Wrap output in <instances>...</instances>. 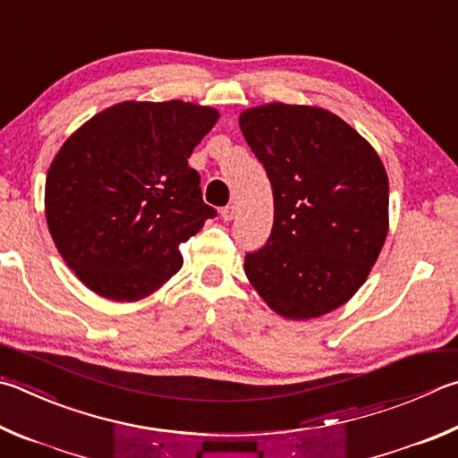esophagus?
Masks as SVG:
<instances>
[{"label": "esophagus", "mask_w": 458, "mask_h": 458, "mask_svg": "<svg viewBox=\"0 0 458 458\" xmlns=\"http://www.w3.org/2000/svg\"><path fill=\"white\" fill-rule=\"evenodd\" d=\"M234 216H236V206H226V208H222V218L226 220V222H230V220H234Z\"/></svg>", "instance_id": "obj_1"}]
</instances>
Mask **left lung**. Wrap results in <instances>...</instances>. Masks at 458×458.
<instances>
[{"label":"left lung","instance_id":"left-lung-1","mask_svg":"<svg viewBox=\"0 0 458 458\" xmlns=\"http://www.w3.org/2000/svg\"><path fill=\"white\" fill-rule=\"evenodd\" d=\"M268 174L274 226L244 270L270 309L310 320L351 301L388 234V176L359 131L324 107L272 102L240 114Z\"/></svg>","mask_w":458,"mask_h":458}]
</instances>
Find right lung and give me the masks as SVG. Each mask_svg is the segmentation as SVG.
<instances>
[{
	"label": "right lung",
	"instance_id": "add662e5",
	"mask_svg": "<svg viewBox=\"0 0 458 458\" xmlns=\"http://www.w3.org/2000/svg\"><path fill=\"white\" fill-rule=\"evenodd\" d=\"M218 118L182 99H130L65 140L47 170L46 220L91 293L142 301L182 268L178 246L216 216L188 157Z\"/></svg>",
	"mask_w": 458,
	"mask_h": 458
}]
</instances>
